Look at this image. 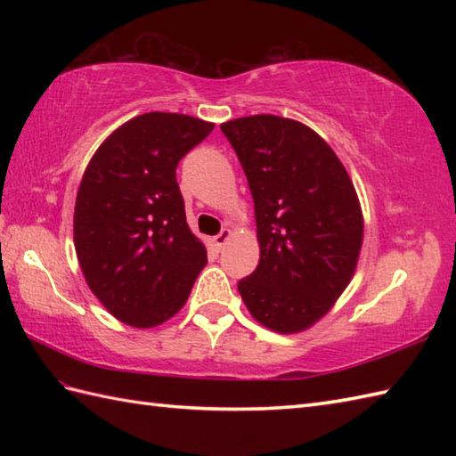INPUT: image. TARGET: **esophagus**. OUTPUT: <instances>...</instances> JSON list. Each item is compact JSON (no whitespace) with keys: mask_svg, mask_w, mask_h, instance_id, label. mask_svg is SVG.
I'll return each instance as SVG.
<instances>
[{"mask_svg":"<svg viewBox=\"0 0 456 456\" xmlns=\"http://www.w3.org/2000/svg\"><path fill=\"white\" fill-rule=\"evenodd\" d=\"M231 237H233V231H231L229 227H225V229H223L221 231V233L219 235H216V237H213V245H216L219 250L223 248V247H225L227 245V240L231 239Z\"/></svg>","mask_w":456,"mask_h":456,"instance_id":"obj_1","label":"esophagus"}]
</instances>
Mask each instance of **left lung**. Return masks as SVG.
Returning <instances> with one entry per match:
<instances>
[{"label":"left lung","instance_id":"left-lung-1","mask_svg":"<svg viewBox=\"0 0 456 456\" xmlns=\"http://www.w3.org/2000/svg\"><path fill=\"white\" fill-rule=\"evenodd\" d=\"M255 201L260 260L239 294L260 325L305 331L345 292L361 255L364 219L333 149L296 119L250 115L221 123Z\"/></svg>","mask_w":456,"mask_h":456}]
</instances>
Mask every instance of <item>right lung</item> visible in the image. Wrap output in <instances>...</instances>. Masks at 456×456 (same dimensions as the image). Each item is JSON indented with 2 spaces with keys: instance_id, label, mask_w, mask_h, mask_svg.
Here are the masks:
<instances>
[{
  "instance_id": "obj_1",
  "label": "right lung",
  "mask_w": 456,
  "mask_h": 456,
  "mask_svg": "<svg viewBox=\"0 0 456 456\" xmlns=\"http://www.w3.org/2000/svg\"><path fill=\"white\" fill-rule=\"evenodd\" d=\"M216 125L151 111L94 152L74 208V247L94 296L121 323L151 329L186 304L208 265L176 182L180 159Z\"/></svg>"
}]
</instances>
